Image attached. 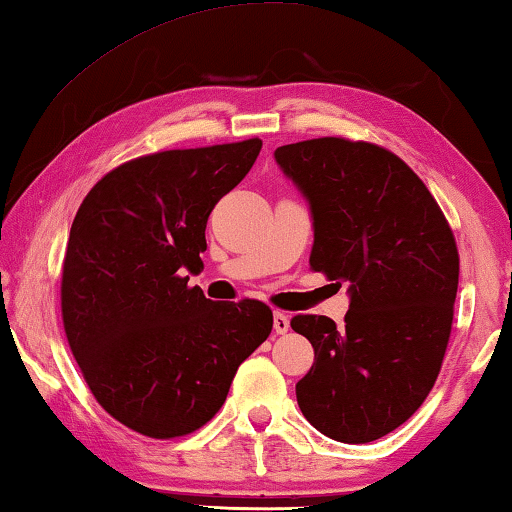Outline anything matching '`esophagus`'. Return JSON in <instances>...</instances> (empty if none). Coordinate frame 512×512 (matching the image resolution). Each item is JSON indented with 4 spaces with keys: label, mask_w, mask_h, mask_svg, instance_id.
<instances>
[{
    "label": "esophagus",
    "mask_w": 512,
    "mask_h": 512,
    "mask_svg": "<svg viewBox=\"0 0 512 512\" xmlns=\"http://www.w3.org/2000/svg\"><path fill=\"white\" fill-rule=\"evenodd\" d=\"M289 327H291L289 316L282 314V311H275V314H273V329H275V334H287Z\"/></svg>",
    "instance_id": "esophagus-1"
}]
</instances>
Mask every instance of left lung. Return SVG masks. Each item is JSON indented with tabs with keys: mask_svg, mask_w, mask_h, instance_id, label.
Segmentation results:
<instances>
[{
	"mask_svg": "<svg viewBox=\"0 0 512 512\" xmlns=\"http://www.w3.org/2000/svg\"><path fill=\"white\" fill-rule=\"evenodd\" d=\"M314 225L311 271L348 282L350 309L296 316L314 366L298 406L332 440L361 445L420 409L443 366L458 289V250L443 212L395 153L318 137L275 149Z\"/></svg>",
	"mask_w": 512,
	"mask_h": 512,
	"instance_id": "1",
	"label": "left lung"
}]
</instances>
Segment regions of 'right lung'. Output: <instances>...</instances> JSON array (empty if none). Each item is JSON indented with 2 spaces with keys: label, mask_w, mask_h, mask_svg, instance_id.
<instances>
[{
  "label": "right lung",
  "mask_w": 512,
  "mask_h": 512,
  "mask_svg": "<svg viewBox=\"0 0 512 512\" xmlns=\"http://www.w3.org/2000/svg\"><path fill=\"white\" fill-rule=\"evenodd\" d=\"M259 151L255 137L144 155L106 173L74 216L60 284L69 348L97 402L142 436L212 420L271 334L264 302L187 287L203 271L207 216Z\"/></svg>",
  "instance_id": "1"
}]
</instances>
